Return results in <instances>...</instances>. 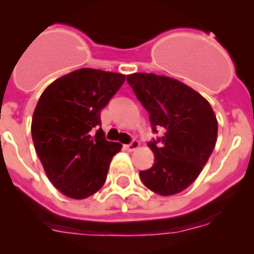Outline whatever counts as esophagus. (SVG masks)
<instances>
[{
	"label": "esophagus",
	"mask_w": 254,
	"mask_h": 254,
	"mask_svg": "<svg viewBox=\"0 0 254 254\" xmlns=\"http://www.w3.org/2000/svg\"><path fill=\"white\" fill-rule=\"evenodd\" d=\"M139 146H140V142L137 141V140H132L131 142L127 143V145H125V150H127V151H130V152H131V151L136 150Z\"/></svg>",
	"instance_id": "esophagus-1"
}]
</instances>
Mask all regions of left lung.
Instances as JSON below:
<instances>
[{
    "label": "left lung",
    "instance_id": "left-lung-1",
    "mask_svg": "<svg viewBox=\"0 0 254 254\" xmlns=\"http://www.w3.org/2000/svg\"><path fill=\"white\" fill-rule=\"evenodd\" d=\"M127 83L148 113L151 129L162 137L148 147L152 167L140 171L142 183L160 195L188 188L206 165L217 137V120L209 102L187 84L155 73H132Z\"/></svg>",
    "mask_w": 254,
    "mask_h": 254
}]
</instances>
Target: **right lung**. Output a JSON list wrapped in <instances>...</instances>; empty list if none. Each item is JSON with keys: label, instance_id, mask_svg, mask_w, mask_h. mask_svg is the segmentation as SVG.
Here are the masks:
<instances>
[{"label": "right lung", "instance_id": "add662e5", "mask_svg": "<svg viewBox=\"0 0 254 254\" xmlns=\"http://www.w3.org/2000/svg\"><path fill=\"white\" fill-rule=\"evenodd\" d=\"M125 81L122 73L81 68L43 92L32 120V137L48 178L72 199L103 187L122 145L106 140L101 111Z\"/></svg>", "mask_w": 254, "mask_h": 254}]
</instances>
